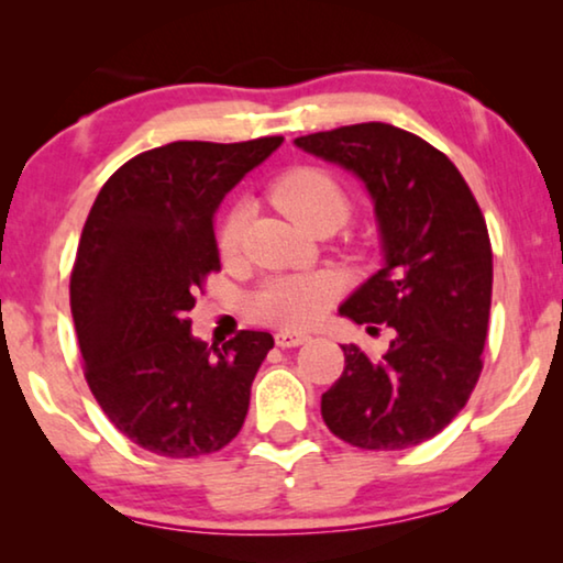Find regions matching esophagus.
<instances>
[{
    "instance_id": "1",
    "label": "esophagus",
    "mask_w": 563,
    "mask_h": 563,
    "mask_svg": "<svg viewBox=\"0 0 563 563\" xmlns=\"http://www.w3.org/2000/svg\"><path fill=\"white\" fill-rule=\"evenodd\" d=\"M308 339H311V336L298 334V331H278V334H275V344L283 346V350H290V346L306 344Z\"/></svg>"
}]
</instances>
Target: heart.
<instances>
[{
	"label": "heart",
	"mask_w": 563,
	"mask_h": 563,
	"mask_svg": "<svg viewBox=\"0 0 563 563\" xmlns=\"http://www.w3.org/2000/svg\"><path fill=\"white\" fill-rule=\"evenodd\" d=\"M271 201L306 232H321V229L334 232L352 213V196L342 180L313 165L296 168L275 180L271 186ZM247 221V203L234 201L229 206L217 229L221 257L240 255ZM336 296L339 280L331 273L273 275L250 296V313L271 327L308 329L323 319Z\"/></svg>",
	"instance_id": "1"
}]
</instances>
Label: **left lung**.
<instances>
[{
  "instance_id": "left-lung-1",
  "label": "left lung",
  "mask_w": 563,
  "mask_h": 563,
  "mask_svg": "<svg viewBox=\"0 0 563 563\" xmlns=\"http://www.w3.org/2000/svg\"><path fill=\"white\" fill-rule=\"evenodd\" d=\"M296 145L367 186L385 265L339 313L393 329L379 360L342 346V377L321 395L323 423L360 449L418 446L454 421L479 379L493 303L485 217L456 165L413 132L364 122Z\"/></svg>"
}]
</instances>
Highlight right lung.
<instances>
[{"label": "right lung", "mask_w": 563, "mask_h": 563, "mask_svg": "<svg viewBox=\"0 0 563 563\" xmlns=\"http://www.w3.org/2000/svg\"><path fill=\"white\" fill-rule=\"evenodd\" d=\"M280 142L180 140L134 155L84 224L70 313L86 383L114 429L157 456L213 454L247 416L273 336L240 331L209 346L188 311L221 267L213 211Z\"/></svg>", "instance_id": "1"}]
</instances>
